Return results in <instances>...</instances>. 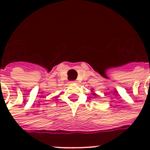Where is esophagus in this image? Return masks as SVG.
I'll return each instance as SVG.
<instances>
[{"instance_id": "1", "label": "esophagus", "mask_w": 150, "mask_h": 150, "mask_svg": "<svg viewBox=\"0 0 150 150\" xmlns=\"http://www.w3.org/2000/svg\"><path fill=\"white\" fill-rule=\"evenodd\" d=\"M76 81H71V83H76Z\"/></svg>"}]
</instances>
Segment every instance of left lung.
<instances>
[{
    "instance_id": "1",
    "label": "left lung",
    "mask_w": 150,
    "mask_h": 150,
    "mask_svg": "<svg viewBox=\"0 0 150 150\" xmlns=\"http://www.w3.org/2000/svg\"><path fill=\"white\" fill-rule=\"evenodd\" d=\"M93 95H94V96H95V95H96V94H95V93H93Z\"/></svg>"
}]
</instances>
